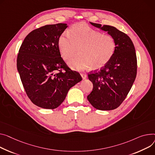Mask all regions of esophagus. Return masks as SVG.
Returning <instances> with one entry per match:
<instances>
[{
  "label": "esophagus",
  "mask_w": 155,
  "mask_h": 155,
  "mask_svg": "<svg viewBox=\"0 0 155 155\" xmlns=\"http://www.w3.org/2000/svg\"><path fill=\"white\" fill-rule=\"evenodd\" d=\"M81 76L83 79H86L87 78V75L85 74H81Z\"/></svg>",
  "instance_id": "esophagus-1"
}]
</instances>
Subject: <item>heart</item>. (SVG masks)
Here are the masks:
<instances>
[{
    "instance_id": "obj_1",
    "label": "heart",
    "mask_w": 155,
    "mask_h": 155,
    "mask_svg": "<svg viewBox=\"0 0 155 155\" xmlns=\"http://www.w3.org/2000/svg\"><path fill=\"white\" fill-rule=\"evenodd\" d=\"M58 46L65 60L74 57L79 50L80 56L69 61L68 65L81 71L89 67L93 70L104 67L114 55L117 45L111 36L105 35L84 24H78L71 27L68 35H60Z\"/></svg>"
}]
</instances>
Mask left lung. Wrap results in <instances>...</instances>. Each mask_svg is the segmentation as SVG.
<instances>
[{
	"mask_svg": "<svg viewBox=\"0 0 155 155\" xmlns=\"http://www.w3.org/2000/svg\"><path fill=\"white\" fill-rule=\"evenodd\" d=\"M107 32L116 42V51L109 62L99 70L88 74L93 90L87 99L95 108L111 110L118 108L127 97L137 76L135 48L130 38L110 25L90 22Z\"/></svg>",
	"mask_w": 155,
	"mask_h": 155,
	"instance_id": "8db88e82",
	"label": "left lung"
}]
</instances>
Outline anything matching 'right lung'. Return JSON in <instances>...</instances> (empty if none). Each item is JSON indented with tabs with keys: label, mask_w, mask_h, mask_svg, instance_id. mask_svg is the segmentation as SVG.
Listing matches in <instances>:
<instances>
[{
	"label": "right lung",
	"mask_w": 155,
	"mask_h": 155,
	"mask_svg": "<svg viewBox=\"0 0 155 155\" xmlns=\"http://www.w3.org/2000/svg\"><path fill=\"white\" fill-rule=\"evenodd\" d=\"M67 24L47 25L34 30L24 40L17 59L22 85L30 100L45 109L59 107L70 88L82 78L61 57L58 38Z\"/></svg>",
	"instance_id": "1"
}]
</instances>
